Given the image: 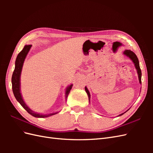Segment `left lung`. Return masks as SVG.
Here are the masks:
<instances>
[{"instance_id": "obj_1", "label": "left lung", "mask_w": 153, "mask_h": 153, "mask_svg": "<svg viewBox=\"0 0 153 153\" xmlns=\"http://www.w3.org/2000/svg\"><path fill=\"white\" fill-rule=\"evenodd\" d=\"M123 54L124 55H126V56H127L128 58L130 59L132 62H133L134 65H135V67L137 69V73H138V80H139V83L140 84H141V77H142V72H141V70H140V65H139V61H138V59L137 57V55H135V53L133 52L132 51H131L130 50H126L124 51L123 52ZM85 92H87V94L88 95V97H89V102H90V100H91V94H90V92L89 91V90L87 89V87H85ZM129 109L128 110H129ZM128 110H126V112H124V113H122L120 115H118L119 116H121V115H123L124 113H126Z\"/></svg>"}]
</instances>
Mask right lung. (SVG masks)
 <instances>
[{
    "label": "right lung",
    "mask_w": 153,
    "mask_h": 153,
    "mask_svg": "<svg viewBox=\"0 0 153 153\" xmlns=\"http://www.w3.org/2000/svg\"><path fill=\"white\" fill-rule=\"evenodd\" d=\"M32 45H25L24 48L21 52L18 53L17 55V57L15 61V70L13 71L12 78H11V82H12V89L14 96H15V98L16 100L20 103V104L23 106L27 112L30 114L32 116L38 118H44V117H48L50 116H52L53 115H55L58 113L57 112H53L50 114H42L35 112L34 111L32 110L27 104L25 103V101L22 98V96L21 94L20 91V77H21V73L23 65H24V62L25 61V59L27 57V54H28L29 52L30 51V49L31 48ZM73 87V84H71L66 87V91H65V98L66 100H67L68 94L70 92V91Z\"/></svg>",
    "instance_id": "right-lung-1"
}]
</instances>
